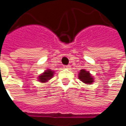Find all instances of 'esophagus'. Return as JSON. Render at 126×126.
Here are the masks:
<instances>
[{
  "instance_id": "obj_1",
  "label": "esophagus",
  "mask_w": 126,
  "mask_h": 126,
  "mask_svg": "<svg viewBox=\"0 0 126 126\" xmlns=\"http://www.w3.org/2000/svg\"><path fill=\"white\" fill-rule=\"evenodd\" d=\"M64 68H65V69H70V65H64Z\"/></svg>"
}]
</instances>
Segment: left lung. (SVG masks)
I'll return each mask as SVG.
<instances>
[{
    "label": "left lung",
    "mask_w": 126,
    "mask_h": 126,
    "mask_svg": "<svg viewBox=\"0 0 126 126\" xmlns=\"http://www.w3.org/2000/svg\"><path fill=\"white\" fill-rule=\"evenodd\" d=\"M78 78L85 84H91L94 82L93 78L89 71H86L84 69L80 70V73H78Z\"/></svg>",
    "instance_id": "8db88e82"
}]
</instances>
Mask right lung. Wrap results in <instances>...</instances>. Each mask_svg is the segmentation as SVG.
Listing matches in <instances>:
<instances>
[{"instance_id":"right-lung-1","label":"right lung","mask_w":126,"mask_h":126,"mask_svg":"<svg viewBox=\"0 0 126 126\" xmlns=\"http://www.w3.org/2000/svg\"><path fill=\"white\" fill-rule=\"evenodd\" d=\"M53 74H54V71H53L50 69H48V70H46L44 73L41 74L38 76V79L41 83H46V82H48V80H49L50 79L53 78Z\"/></svg>"}]
</instances>
